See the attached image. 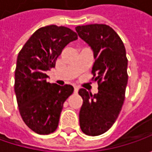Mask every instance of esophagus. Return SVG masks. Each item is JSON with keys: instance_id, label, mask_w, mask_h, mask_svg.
<instances>
[{"instance_id": "34e87169", "label": "esophagus", "mask_w": 152, "mask_h": 152, "mask_svg": "<svg viewBox=\"0 0 152 152\" xmlns=\"http://www.w3.org/2000/svg\"><path fill=\"white\" fill-rule=\"evenodd\" d=\"M78 91H79V87H77V86H74V93H78Z\"/></svg>"}]
</instances>
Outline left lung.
<instances>
[{
	"label": "left lung",
	"mask_w": 152,
	"mask_h": 152,
	"mask_svg": "<svg viewBox=\"0 0 152 152\" xmlns=\"http://www.w3.org/2000/svg\"><path fill=\"white\" fill-rule=\"evenodd\" d=\"M75 29L94 52L92 79L98 83L97 94L79 91L83 98L79 125L85 134L97 136L113 125L124 105L128 83L125 47L118 34L106 24L82 25Z\"/></svg>",
	"instance_id": "left-lung-1"
}]
</instances>
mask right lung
I'll use <instances>...</instances> for the list:
<instances>
[{"label": "right lung", "mask_w": 152, "mask_h": 152, "mask_svg": "<svg viewBox=\"0 0 152 152\" xmlns=\"http://www.w3.org/2000/svg\"><path fill=\"white\" fill-rule=\"evenodd\" d=\"M78 35L67 27L49 25L37 29L19 51L15 70L14 91L21 117L31 130L49 134L57 129L63 103L73 92L70 85L46 81V71Z\"/></svg>", "instance_id": "add662e5"}]
</instances>
